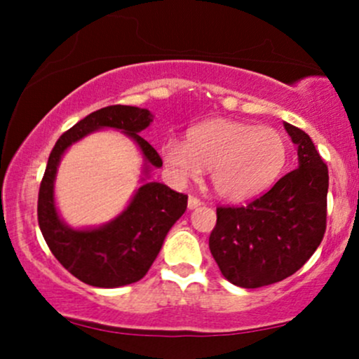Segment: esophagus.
Here are the masks:
<instances>
[{
	"label": "esophagus",
	"instance_id": "obj_1",
	"mask_svg": "<svg viewBox=\"0 0 359 359\" xmlns=\"http://www.w3.org/2000/svg\"><path fill=\"white\" fill-rule=\"evenodd\" d=\"M201 204H203V201L197 199V197H194V196H189V201H187L189 209H196V208H199Z\"/></svg>",
	"mask_w": 359,
	"mask_h": 359
}]
</instances>
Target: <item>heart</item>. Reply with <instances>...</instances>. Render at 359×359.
Instances as JSON below:
<instances>
[{
	"instance_id": "obj_1",
	"label": "heart",
	"mask_w": 359,
	"mask_h": 359,
	"mask_svg": "<svg viewBox=\"0 0 359 359\" xmlns=\"http://www.w3.org/2000/svg\"><path fill=\"white\" fill-rule=\"evenodd\" d=\"M287 140L278 130L251 123L212 119L187 133V143L168 140L162 147L165 167L179 182L209 170L212 191L240 203L270 187L285 167Z\"/></svg>"
}]
</instances>
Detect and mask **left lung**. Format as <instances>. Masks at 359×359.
I'll list each match as a JSON object with an SVG mask.
<instances>
[{
	"instance_id": "left-lung-1",
	"label": "left lung",
	"mask_w": 359,
	"mask_h": 359,
	"mask_svg": "<svg viewBox=\"0 0 359 359\" xmlns=\"http://www.w3.org/2000/svg\"><path fill=\"white\" fill-rule=\"evenodd\" d=\"M297 147L299 167L241 208H217L209 236L224 278L243 288L277 283L314 255L325 233L327 165L306 131L283 123Z\"/></svg>"
}]
</instances>
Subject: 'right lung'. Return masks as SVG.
Segmentation results:
<instances>
[{"instance_id": "add662e5", "label": "right lung", "mask_w": 359, "mask_h": 359, "mask_svg": "<svg viewBox=\"0 0 359 359\" xmlns=\"http://www.w3.org/2000/svg\"><path fill=\"white\" fill-rule=\"evenodd\" d=\"M154 114L137 106H106L76 123L57 140L48 156L39 191V226L53 257L81 282L93 287L116 288L142 280L160 253L172 226L187 209V196L160 182H143L128 208L100 228L74 229L60 219L53 199V182L62 155L72 143L102 128L119 130L142 150L148 167H162V158L140 131ZM142 180H145L143 177Z\"/></svg>"}]
</instances>
